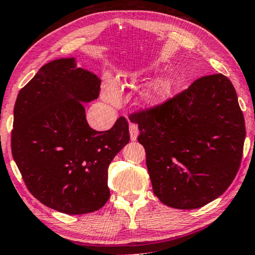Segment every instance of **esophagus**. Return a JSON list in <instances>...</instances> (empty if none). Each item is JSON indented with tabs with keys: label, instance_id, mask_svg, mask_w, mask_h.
<instances>
[{
	"label": "esophagus",
	"instance_id": "obj_1",
	"mask_svg": "<svg viewBox=\"0 0 255 255\" xmlns=\"http://www.w3.org/2000/svg\"><path fill=\"white\" fill-rule=\"evenodd\" d=\"M129 134H130V141H136L138 136V127L135 124L129 125Z\"/></svg>",
	"mask_w": 255,
	"mask_h": 255
}]
</instances>
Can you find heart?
<instances>
[{"mask_svg": "<svg viewBox=\"0 0 255 255\" xmlns=\"http://www.w3.org/2000/svg\"><path fill=\"white\" fill-rule=\"evenodd\" d=\"M155 67H149L148 69L134 71V73L125 75L126 80H125L124 85L127 87H131L134 85L135 82L139 81V78L143 76V73L146 71H153ZM172 89H173V84L170 78H159L151 84H149L144 90L139 95V100H141L142 105L146 107V109H156L166 102L168 97L171 96ZM103 97L104 99L112 104H118L120 102V90L116 81L113 78L109 77L104 83L103 88Z\"/></svg>", "mask_w": 255, "mask_h": 255, "instance_id": "heart-1", "label": "heart"}]
</instances>
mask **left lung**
Wrapping results in <instances>:
<instances>
[{"label":"left lung","instance_id":"left-lung-1","mask_svg":"<svg viewBox=\"0 0 255 255\" xmlns=\"http://www.w3.org/2000/svg\"><path fill=\"white\" fill-rule=\"evenodd\" d=\"M155 195L196 209L227 191L242 162L245 121L231 81L203 76L163 105L131 114Z\"/></svg>","mask_w":255,"mask_h":255}]
</instances>
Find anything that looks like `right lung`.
Instances as JSON below:
<instances>
[{
	"label": "right lung",
	"mask_w": 255,
	"mask_h": 255,
	"mask_svg": "<svg viewBox=\"0 0 255 255\" xmlns=\"http://www.w3.org/2000/svg\"><path fill=\"white\" fill-rule=\"evenodd\" d=\"M100 82L66 57L42 66L17 96L12 157L31 194L60 213L88 214L107 202L109 165L129 142L124 117L106 131L89 126L83 103L98 98Z\"/></svg>",
	"instance_id": "right-lung-1"
}]
</instances>
